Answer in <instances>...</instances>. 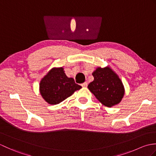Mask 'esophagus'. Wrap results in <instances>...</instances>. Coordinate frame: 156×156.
Instances as JSON below:
<instances>
[{"label": "esophagus", "instance_id": "34e87169", "mask_svg": "<svg viewBox=\"0 0 156 156\" xmlns=\"http://www.w3.org/2000/svg\"><path fill=\"white\" fill-rule=\"evenodd\" d=\"M81 86L82 87H87V86H88V83L87 82H84V83H82V84H81Z\"/></svg>", "mask_w": 156, "mask_h": 156}]
</instances>
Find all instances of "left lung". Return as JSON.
<instances>
[{
  "label": "left lung",
  "instance_id": "8db88e82",
  "mask_svg": "<svg viewBox=\"0 0 156 156\" xmlns=\"http://www.w3.org/2000/svg\"><path fill=\"white\" fill-rule=\"evenodd\" d=\"M92 76L94 80L88 86L89 90L105 107L118 105L124 97L125 88L117 73L109 66L98 67Z\"/></svg>",
  "mask_w": 156,
  "mask_h": 156
}]
</instances>
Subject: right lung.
<instances>
[{
    "label": "right lung",
    "mask_w": 156,
    "mask_h": 156,
    "mask_svg": "<svg viewBox=\"0 0 156 156\" xmlns=\"http://www.w3.org/2000/svg\"><path fill=\"white\" fill-rule=\"evenodd\" d=\"M81 88L74 78L66 75L63 67L51 68L39 83L42 98L50 105L60 103Z\"/></svg>",
    "instance_id": "obj_1"
}]
</instances>
